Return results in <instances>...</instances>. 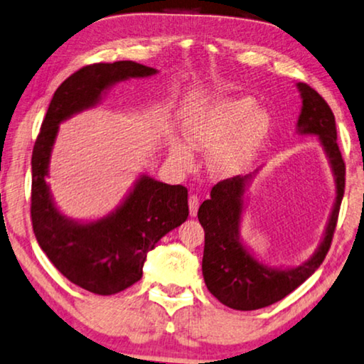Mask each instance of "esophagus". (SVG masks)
Instances as JSON below:
<instances>
[{"mask_svg":"<svg viewBox=\"0 0 364 364\" xmlns=\"http://www.w3.org/2000/svg\"><path fill=\"white\" fill-rule=\"evenodd\" d=\"M198 206H200V198L197 197V195H190V197H188L190 216H197V213H198Z\"/></svg>","mask_w":364,"mask_h":364,"instance_id":"1","label":"esophagus"}]
</instances>
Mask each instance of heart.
I'll return each instance as SVG.
<instances>
[{"label":"heart","mask_w":364,"mask_h":364,"mask_svg":"<svg viewBox=\"0 0 364 364\" xmlns=\"http://www.w3.org/2000/svg\"><path fill=\"white\" fill-rule=\"evenodd\" d=\"M252 97H226L205 105L183 124L188 145L181 139L171 143L177 164L193 163V149L209 151L208 169L220 178L236 177L247 169L270 132V115L255 109Z\"/></svg>","instance_id":"b5f03b06"}]
</instances>
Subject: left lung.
<instances>
[{
    "label": "left lung",
    "instance_id": "1",
    "mask_svg": "<svg viewBox=\"0 0 364 364\" xmlns=\"http://www.w3.org/2000/svg\"><path fill=\"white\" fill-rule=\"evenodd\" d=\"M303 107L298 119V133L316 135L331 164L335 181V203L323 237L304 264L275 268L257 260L240 239L244 193L259 169L252 174L236 176L218 182L210 200L198 208V221L205 229V249L201 270L208 291L231 309L255 311L283 299L303 284L326 259L337 226L340 203L345 190V163L337 144L335 117L321 94L304 82H298Z\"/></svg>",
    "mask_w": 364,
    "mask_h": 364
}]
</instances>
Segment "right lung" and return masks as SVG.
Instances as JSON below:
<instances>
[{"label":"right lung","mask_w":364,"mask_h":364,"mask_svg":"<svg viewBox=\"0 0 364 364\" xmlns=\"http://www.w3.org/2000/svg\"><path fill=\"white\" fill-rule=\"evenodd\" d=\"M158 73L135 61L94 63L77 70L55 91L32 151L31 218L37 242L61 275L94 294H115L143 277L149 250L188 216V193L139 176L125 200L96 221H75L55 206L47 183L50 156L61 122L96 107L109 89Z\"/></svg>","instance_id":"obj_1"}]
</instances>
